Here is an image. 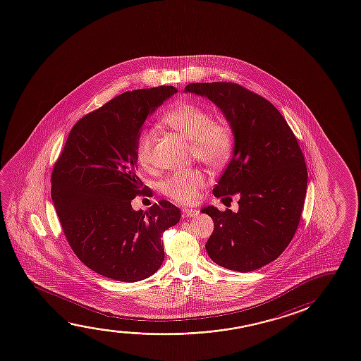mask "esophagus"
Wrapping results in <instances>:
<instances>
[{"mask_svg":"<svg viewBox=\"0 0 361 361\" xmlns=\"http://www.w3.org/2000/svg\"><path fill=\"white\" fill-rule=\"evenodd\" d=\"M197 214H199V211L195 210V209H189V207L183 209V217H195L197 216Z\"/></svg>","mask_w":361,"mask_h":361,"instance_id":"34e87169","label":"esophagus"}]
</instances>
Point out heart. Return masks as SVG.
I'll list each match as a JSON object with an SVG mask.
<instances>
[{"label": "heart", "instance_id": "b5f03b06", "mask_svg": "<svg viewBox=\"0 0 361 361\" xmlns=\"http://www.w3.org/2000/svg\"><path fill=\"white\" fill-rule=\"evenodd\" d=\"M166 128L191 142L195 157L209 166L222 165L231 155L233 137L228 125L214 121L210 112L192 102H181L162 117ZM154 130H142L136 140V157L142 166H149L155 144ZM206 176L200 170L173 172L160 185L162 194L180 204H192L205 186Z\"/></svg>", "mask_w": 361, "mask_h": 361}]
</instances>
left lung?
<instances>
[{
    "label": "left lung",
    "mask_w": 361,
    "mask_h": 361,
    "mask_svg": "<svg viewBox=\"0 0 361 361\" xmlns=\"http://www.w3.org/2000/svg\"><path fill=\"white\" fill-rule=\"evenodd\" d=\"M185 92L212 101L235 140L212 192L222 200L239 195V211L201 210L215 226L206 251L225 269L254 271L278 259L294 238L307 188L302 151L278 109L238 83H189Z\"/></svg>",
    "instance_id": "8db88e82"
}]
</instances>
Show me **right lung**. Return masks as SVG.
I'll return each mask as SVG.
<instances>
[{"instance_id": "obj_1", "label": "right lung", "mask_w": 361, "mask_h": 361, "mask_svg": "<svg viewBox=\"0 0 361 361\" xmlns=\"http://www.w3.org/2000/svg\"><path fill=\"white\" fill-rule=\"evenodd\" d=\"M173 86L133 90L80 118L51 176V197L80 261L105 278L135 283L155 274L165 257L161 235L181 212L161 200L147 211L131 201L149 190L136 169L142 125Z\"/></svg>"}]
</instances>
